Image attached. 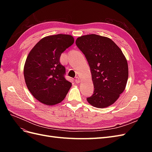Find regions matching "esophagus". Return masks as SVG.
<instances>
[{
    "instance_id": "obj_1",
    "label": "esophagus",
    "mask_w": 152,
    "mask_h": 152,
    "mask_svg": "<svg viewBox=\"0 0 152 152\" xmlns=\"http://www.w3.org/2000/svg\"><path fill=\"white\" fill-rule=\"evenodd\" d=\"M75 82L76 83H80V79L79 77H77L76 78H75Z\"/></svg>"
}]
</instances>
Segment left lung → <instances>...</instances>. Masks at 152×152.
<instances>
[{
    "label": "left lung",
    "mask_w": 152,
    "mask_h": 152,
    "mask_svg": "<svg viewBox=\"0 0 152 152\" xmlns=\"http://www.w3.org/2000/svg\"><path fill=\"white\" fill-rule=\"evenodd\" d=\"M76 45L89 63L94 87L87 101L98 108L112 105L124 92L128 79V64L121 49L112 39L96 34L79 37Z\"/></svg>",
    "instance_id": "obj_1"
}]
</instances>
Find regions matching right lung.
I'll return each instance as SVG.
<instances>
[{
	"instance_id": "obj_1",
	"label": "right lung",
	"mask_w": 152,
	"mask_h": 152,
	"mask_svg": "<svg viewBox=\"0 0 152 152\" xmlns=\"http://www.w3.org/2000/svg\"><path fill=\"white\" fill-rule=\"evenodd\" d=\"M72 35L45 37L35 44L24 66L26 85L34 97L46 105L58 104L65 99L72 83L65 79V68L59 62L63 52L73 44Z\"/></svg>"
}]
</instances>
